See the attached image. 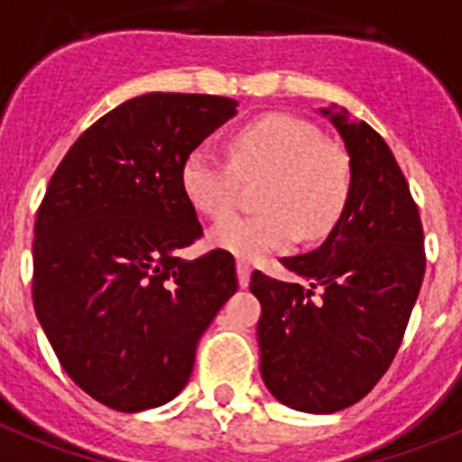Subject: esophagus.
Segmentation results:
<instances>
[{"instance_id": "obj_1", "label": "esophagus", "mask_w": 462, "mask_h": 462, "mask_svg": "<svg viewBox=\"0 0 462 462\" xmlns=\"http://www.w3.org/2000/svg\"><path fill=\"white\" fill-rule=\"evenodd\" d=\"M236 272H238L240 288H247V285H250V273H253V266L247 264L245 259H238V264H236Z\"/></svg>"}]
</instances>
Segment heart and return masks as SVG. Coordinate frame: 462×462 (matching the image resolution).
I'll use <instances>...</instances> for the list:
<instances>
[{
	"label": "heart",
	"mask_w": 462,
	"mask_h": 462,
	"mask_svg": "<svg viewBox=\"0 0 462 462\" xmlns=\"http://www.w3.org/2000/svg\"><path fill=\"white\" fill-rule=\"evenodd\" d=\"M231 158L203 143L186 155L181 189L198 212L219 219L234 208L240 174L266 177L259 190L262 212L231 215L209 228L212 247L240 259L285 250L300 231L307 240L326 236L345 209L352 171L340 148L302 117L269 113L238 127Z\"/></svg>",
	"instance_id": "1"
}]
</instances>
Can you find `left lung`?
I'll list each match as a JSON object with an SVG mask.
<instances>
[{
  "instance_id": "1",
  "label": "left lung",
  "mask_w": 462,
  "mask_h": 462,
  "mask_svg": "<svg viewBox=\"0 0 462 462\" xmlns=\"http://www.w3.org/2000/svg\"><path fill=\"white\" fill-rule=\"evenodd\" d=\"M352 184L321 245L283 257L300 281L254 272L262 304L259 371L266 390L302 413H335L364 399L394 359L425 276L418 208L384 139L330 103ZM319 290L321 298H314Z\"/></svg>"
}]
</instances>
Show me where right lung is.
I'll list each match as a JSON object with an SVG mask.
<instances>
[{
  "mask_svg": "<svg viewBox=\"0 0 462 462\" xmlns=\"http://www.w3.org/2000/svg\"><path fill=\"white\" fill-rule=\"evenodd\" d=\"M238 101L151 91L94 122L53 171L37 212L32 302L72 383L122 413L184 390L196 346L238 291L226 250L184 259L203 236L181 165Z\"/></svg>",
  "mask_w": 462,
  "mask_h": 462,
  "instance_id": "add662e5",
  "label": "right lung"
}]
</instances>
